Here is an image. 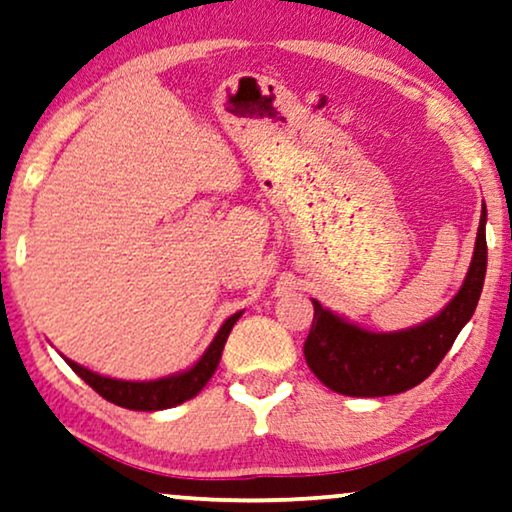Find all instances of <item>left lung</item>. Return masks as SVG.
I'll use <instances>...</instances> for the list:
<instances>
[{
    "mask_svg": "<svg viewBox=\"0 0 512 512\" xmlns=\"http://www.w3.org/2000/svg\"><path fill=\"white\" fill-rule=\"evenodd\" d=\"M487 209L482 207L473 261L451 301L440 315L402 331L362 329L341 315L315 305V320L305 338V362L324 386L348 397L397 395L433 374L449 353L459 331L473 317L487 275Z\"/></svg>",
    "mask_w": 512,
    "mask_h": 512,
    "instance_id": "obj_1",
    "label": "left lung"
}]
</instances>
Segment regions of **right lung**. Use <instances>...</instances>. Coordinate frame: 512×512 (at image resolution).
Instances as JSON below:
<instances>
[{
    "mask_svg": "<svg viewBox=\"0 0 512 512\" xmlns=\"http://www.w3.org/2000/svg\"><path fill=\"white\" fill-rule=\"evenodd\" d=\"M240 317L242 313H235L223 322V327L218 329L214 341H211L209 348L204 350V355L190 369L178 371V374L167 378H157V381H119V378H108L91 369H84L82 364L72 362L68 357H65V362L70 364V369L84 383H89L98 395L112 404H117V407L134 411L171 409L176 404H183L190 397H195L199 390L207 386L209 378L214 376L218 362H221L225 341H228L230 331Z\"/></svg>",
    "mask_w": 512,
    "mask_h": 512,
    "instance_id": "add662e5",
    "label": "right lung"
}]
</instances>
